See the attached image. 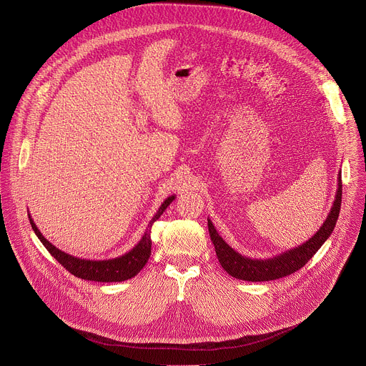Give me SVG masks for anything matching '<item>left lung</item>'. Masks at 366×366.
Masks as SVG:
<instances>
[{
	"label": "left lung",
	"mask_w": 366,
	"mask_h": 366,
	"mask_svg": "<svg viewBox=\"0 0 366 366\" xmlns=\"http://www.w3.org/2000/svg\"><path fill=\"white\" fill-rule=\"evenodd\" d=\"M342 204V175L337 174V191L335 195L333 205L323 225L317 229V232L309 238L302 246L290 249L276 257L256 260L246 256H241L235 250H232L222 237L215 229L214 224L208 218V231L212 244L215 247V253L222 269L232 277L246 282H269L276 280L285 276H289L299 269H302L323 246V242L330 237Z\"/></svg>",
	"instance_id": "8db88e82"
}]
</instances>
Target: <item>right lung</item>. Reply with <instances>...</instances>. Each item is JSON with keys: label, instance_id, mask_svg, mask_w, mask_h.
<instances>
[{"label": "right lung", "instance_id": "add662e5", "mask_svg": "<svg viewBox=\"0 0 366 366\" xmlns=\"http://www.w3.org/2000/svg\"><path fill=\"white\" fill-rule=\"evenodd\" d=\"M175 199V195L168 197L154 218L149 221L148 228L145 234L142 235L141 241L138 244L124 256H119L114 259L109 260H86V259H77L71 254H67L57 247H54L51 242L44 238V235L40 232L37 225L34 224L33 218H30V224L39 237V239L43 242V246L49 250V253L71 274L76 277H80L83 280H90V282H100V283H112V282H124L128 279L135 277L148 263L149 256H151V247H152V239H151V228L152 224L164 214V211L168 208V205Z\"/></svg>", "mask_w": 366, "mask_h": 366}]
</instances>
